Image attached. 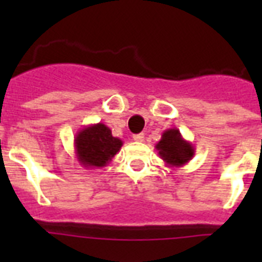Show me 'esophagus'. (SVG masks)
Wrapping results in <instances>:
<instances>
[{
  "mask_svg": "<svg viewBox=\"0 0 262 262\" xmlns=\"http://www.w3.org/2000/svg\"><path fill=\"white\" fill-rule=\"evenodd\" d=\"M134 140L138 143H143L144 142V134H136V135H134Z\"/></svg>",
  "mask_w": 262,
  "mask_h": 262,
  "instance_id": "1",
  "label": "esophagus"
}]
</instances>
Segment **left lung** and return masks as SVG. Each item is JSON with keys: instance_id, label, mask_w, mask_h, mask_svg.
<instances>
[{"instance_id": "obj_1", "label": "left lung", "mask_w": 262, "mask_h": 262, "mask_svg": "<svg viewBox=\"0 0 262 262\" xmlns=\"http://www.w3.org/2000/svg\"><path fill=\"white\" fill-rule=\"evenodd\" d=\"M160 159L169 168L184 166L193 159L194 145L182 138L178 128H169L164 131L160 142L155 145Z\"/></svg>"}]
</instances>
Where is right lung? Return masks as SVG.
<instances>
[{
  "label": "right lung",
  "instance_id": "1",
  "mask_svg": "<svg viewBox=\"0 0 262 262\" xmlns=\"http://www.w3.org/2000/svg\"><path fill=\"white\" fill-rule=\"evenodd\" d=\"M122 145L123 142L113 136L107 126L89 124L76 134L75 154L80 165L86 169H99L110 164Z\"/></svg>",
  "mask_w": 262,
  "mask_h": 262
}]
</instances>
